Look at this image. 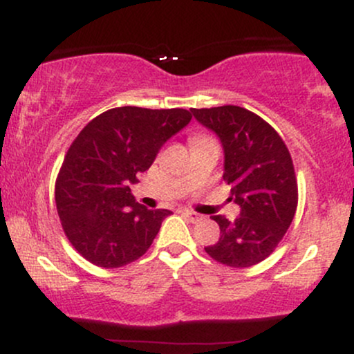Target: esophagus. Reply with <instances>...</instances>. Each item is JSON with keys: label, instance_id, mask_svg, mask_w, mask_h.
I'll return each instance as SVG.
<instances>
[{"label": "esophagus", "instance_id": "1", "mask_svg": "<svg viewBox=\"0 0 354 354\" xmlns=\"http://www.w3.org/2000/svg\"><path fill=\"white\" fill-rule=\"evenodd\" d=\"M183 214H185V216L188 219H191V221H200V219H201V214H198L196 211L185 209V211H183Z\"/></svg>", "mask_w": 354, "mask_h": 354}]
</instances>
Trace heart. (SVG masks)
<instances>
[{"label": "heart", "mask_w": 354, "mask_h": 354, "mask_svg": "<svg viewBox=\"0 0 354 354\" xmlns=\"http://www.w3.org/2000/svg\"><path fill=\"white\" fill-rule=\"evenodd\" d=\"M203 140H208V138H201V136H196V138H193V143H198V141H203Z\"/></svg>", "instance_id": "1"}]
</instances>
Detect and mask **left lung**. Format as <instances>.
<instances>
[{
  "label": "left lung",
  "mask_w": 354,
  "mask_h": 354,
  "mask_svg": "<svg viewBox=\"0 0 354 354\" xmlns=\"http://www.w3.org/2000/svg\"><path fill=\"white\" fill-rule=\"evenodd\" d=\"M191 113L221 141L223 180L231 186L230 200L241 209L233 221L213 216L221 233L205 251L231 268L258 265L273 253L295 218L298 183L291 154L273 126L245 108L226 104Z\"/></svg>",
  "instance_id": "obj_1"
}]
</instances>
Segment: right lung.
<instances>
[{
    "instance_id": "add662e5",
    "label": "right lung",
    "mask_w": 354,
    "mask_h": 354,
    "mask_svg": "<svg viewBox=\"0 0 354 354\" xmlns=\"http://www.w3.org/2000/svg\"><path fill=\"white\" fill-rule=\"evenodd\" d=\"M191 121L188 109L113 108L81 129L56 178L61 226L93 265L121 268L151 246L169 209H148L129 186L166 141Z\"/></svg>"
}]
</instances>
